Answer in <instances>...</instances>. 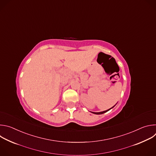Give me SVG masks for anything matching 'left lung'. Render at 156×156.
I'll return each mask as SVG.
<instances>
[{
  "label": "left lung",
  "instance_id": "8db88e82",
  "mask_svg": "<svg viewBox=\"0 0 156 156\" xmlns=\"http://www.w3.org/2000/svg\"><path fill=\"white\" fill-rule=\"evenodd\" d=\"M113 107H112V108H113ZM112 108H109V109H108V110H107L103 111V112H92V113H93V114H104V113L107 112V111H108L109 110H110Z\"/></svg>",
  "mask_w": 156,
  "mask_h": 156
}]
</instances>
